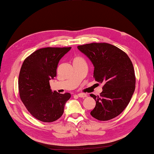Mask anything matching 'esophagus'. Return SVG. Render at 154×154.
<instances>
[{"mask_svg":"<svg viewBox=\"0 0 154 154\" xmlns=\"http://www.w3.org/2000/svg\"><path fill=\"white\" fill-rule=\"evenodd\" d=\"M78 97L81 98H85L87 97V95L85 94V93H79V94H78Z\"/></svg>","mask_w":154,"mask_h":154,"instance_id":"obj_1","label":"esophagus"}]
</instances>
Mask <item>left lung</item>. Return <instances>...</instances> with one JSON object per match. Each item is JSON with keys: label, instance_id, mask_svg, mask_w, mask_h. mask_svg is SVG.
Segmentation results:
<instances>
[{"label": "left lung", "instance_id": "obj_1", "mask_svg": "<svg viewBox=\"0 0 154 154\" xmlns=\"http://www.w3.org/2000/svg\"><path fill=\"white\" fill-rule=\"evenodd\" d=\"M77 49L92 63L95 80L103 83L100 97L90 95L96 101L91 115L100 121L119 116L135 91V73L130 59L119 48L108 43L86 44Z\"/></svg>", "mask_w": 154, "mask_h": 154}]
</instances>
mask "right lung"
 Instances as JSON below:
<instances>
[{
  "label": "right lung",
  "mask_w": 154,
  "mask_h": 154,
  "mask_svg": "<svg viewBox=\"0 0 154 154\" xmlns=\"http://www.w3.org/2000/svg\"><path fill=\"white\" fill-rule=\"evenodd\" d=\"M71 47H46L38 49L24 61L19 77L21 101L31 115L43 122L61 117L69 93L52 91L49 81L57 75L59 62Z\"/></svg>",
  "instance_id": "1"
}]
</instances>
